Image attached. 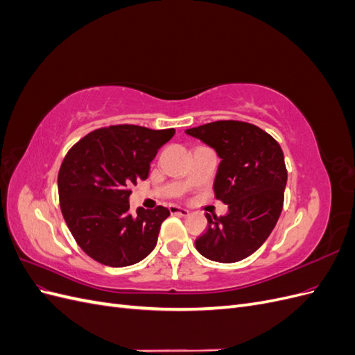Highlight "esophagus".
Wrapping results in <instances>:
<instances>
[{
    "label": "esophagus",
    "mask_w": 355,
    "mask_h": 355,
    "mask_svg": "<svg viewBox=\"0 0 355 355\" xmlns=\"http://www.w3.org/2000/svg\"><path fill=\"white\" fill-rule=\"evenodd\" d=\"M168 210H170L171 214H179V216H188V214H189V210H188V209L179 207V206H170Z\"/></svg>",
    "instance_id": "34e87169"
}]
</instances>
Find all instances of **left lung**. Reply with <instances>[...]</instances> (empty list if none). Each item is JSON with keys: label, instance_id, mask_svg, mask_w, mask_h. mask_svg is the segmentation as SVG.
<instances>
[{"label": "left lung", "instance_id": "8db88e82", "mask_svg": "<svg viewBox=\"0 0 355 355\" xmlns=\"http://www.w3.org/2000/svg\"><path fill=\"white\" fill-rule=\"evenodd\" d=\"M185 133L216 151L220 163L213 189L228 204L225 216L206 214L209 228L197 239V250L214 262H239L259 249L280 218L287 184L282 148L243 121H214Z\"/></svg>", "mask_w": 355, "mask_h": 355}]
</instances>
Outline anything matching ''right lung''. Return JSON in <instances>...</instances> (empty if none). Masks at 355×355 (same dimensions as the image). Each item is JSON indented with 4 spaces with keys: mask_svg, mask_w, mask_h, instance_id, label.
<instances>
[{
    "mask_svg": "<svg viewBox=\"0 0 355 355\" xmlns=\"http://www.w3.org/2000/svg\"><path fill=\"white\" fill-rule=\"evenodd\" d=\"M175 128L111 125L84 136L58 176L60 210L71 234L94 261L108 266L141 262L154 250L168 209L130 213V187L149 175L158 149Z\"/></svg>",
    "mask_w": 355,
    "mask_h": 355,
    "instance_id": "1",
    "label": "right lung"
}]
</instances>
